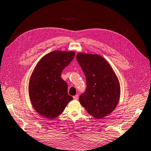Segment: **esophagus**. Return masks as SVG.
Wrapping results in <instances>:
<instances>
[{
    "label": "esophagus",
    "instance_id": "34e87169",
    "mask_svg": "<svg viewBox=\"0 0 151 151\" xmlns=\"http://www.w3.org/2000/svg\"><path fill=\"white\" fill-rule=\"evenodd\" d=\"M73 99L75 100H78V95H75V96H73Z\"/></svg>",
    "mask_w": 151,
    "mask_h": 151
}]
</instances>
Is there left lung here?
Instances as JSON below:
<instances>
[{"label": "left lung", "mask_w": 151, "mask_h": 151, "mask_svg": "<svg viewBox=\"0 0 151 151\" xmlns=\"http://www.w3.org/2000/svg\"><path fill=\"white\" fill-rule=\"evenodd\" d=\"M76 60L87 84L86 91L79 97V101L91 116L102 119L111 113L119 103V79L109 62L99 54L79 52Z\"/></svg>", "instance_id": "1"}]
</instances>
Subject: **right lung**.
Returning <instances> with one entry per match:
<instances>
[{"mask_svg":"<svg viewBox=\"0 0 151 151\" xmlns=\"http://www.w3.org/2000/svg\"><path fill=\"white\" fill-rule=\"evenodd\" d=\"M75 55V52L55 50L43 56L35 66L29 79V95L32 107L41 116L55 119L73 100L61 74Z\"/></svg>","mask_w":151,"mask_h":151,"instance_id":"obj_1","label":"right lung"}]
</instances>
